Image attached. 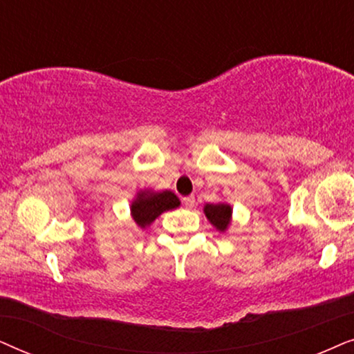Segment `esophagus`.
<instances>
[{"label": "esophagus", "mask_w": 354, "mask_h": 354, "mask_svg": "<svg viewBox=\"0 0 354 354\" xmlns=\"http://www.w3.org/2000/svg\"><path fill=\"white\" fill-rule=\"evenodd\" d=\"M183 204H185L186 209H192V207H194V204H196V199H194V196H187V197H183Z\"/></svg>", "instance_id": "esophagus-1"}]
</instances>
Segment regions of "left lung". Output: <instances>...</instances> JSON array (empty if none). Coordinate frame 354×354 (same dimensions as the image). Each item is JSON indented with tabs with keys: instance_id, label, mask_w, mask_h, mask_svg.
Wrapping results in <instances>:
<instances>
[{
	"instance_id": "left-lung-1",
	"label": "left lung",
	"mask_w": 354,
	"mask_h": 354,
	"mask_svg": "<svg viewBox=\"0 0 354 354\" xmlns=\"http://www.w3.org/2000/svg\"><path fill=\"white\" fill-rule=\"evenodd\" d=\"M204 214L207 220L221 233H225L228 230L230 223H232L233 210L232 207L228 204H223V202H218V204H205Z\"/></svg>"
}]
</instances>
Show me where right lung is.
<instances>
[{"mask_svg": "<svg viewBox=\"0 0 354 354\" xmlns=\"http://www.w3.org/2000/svg\"><path fill=\"white\" fill-rule=\"evenodd\" d=\"M180 204V199L171 191H140L131 204V215L140 228H147L163 212L176 209Z\"/></svg>", "mask_w": 354, "mask_h": 354, "instance_id": "right-lung-1", "label": "right lung"}]
</instances>
